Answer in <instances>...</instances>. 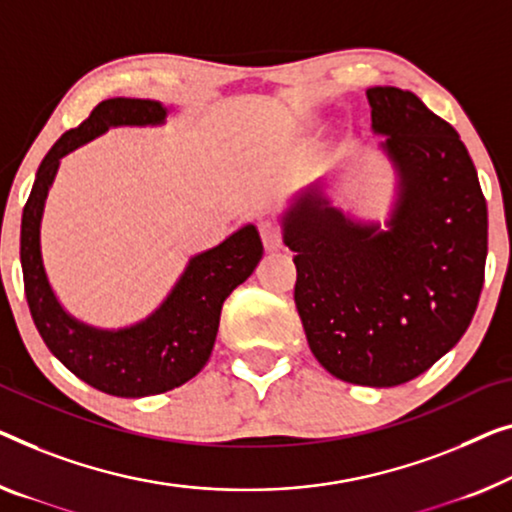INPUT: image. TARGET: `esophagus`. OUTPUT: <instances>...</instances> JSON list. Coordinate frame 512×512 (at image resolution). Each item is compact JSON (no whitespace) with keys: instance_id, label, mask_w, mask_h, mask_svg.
<instances>
[{"instance_id":"1","label":"esophagus","mask_w":512,"mask_h":512,"mask_svg":"<svg viewBox=\"0 0 512 512\" xmlns=\"http://www.w3.org/2000/svg\"><path fill=\"white\" fill-rule=\"evenodd\" d=\"M259 234H262L266 250H278L282 246V230L276 223H271V220L259 225Z\"/></svg>"}]
</instances>
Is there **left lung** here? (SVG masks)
<instances>
[{
	"label": "left lung",
	"instance_id": "8db88e82",
	"mask_svg": "<svg viewBox=\"0 0 512 512\" xmlns=\"http://www.w3.org/2000/svg\"><path fill=\"white\" fill-rule=\"evenodd\" d=\"M365 94L400 179L388 230L349 220L319 186L282 227L312 354L333 377L388 388L432 368L469 329L485 280L487 204L448 121L411 91Z\"/></svg>",
	"mask_w": 512,
	"mask_h": 512
}]
</instances>
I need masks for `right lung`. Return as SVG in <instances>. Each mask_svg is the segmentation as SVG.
Segmentation results:
<instances>
[{
  "label": "right lung",
  "mask_w": 512,
  "mask_h": 512,
  "mask_svg": "<svg viewBox=\"0 0 512 512\" xmlns=\"http://www.w3.org/2000/svg\"><path fill=\"white\" fill-rule=\"evenodd\" d=\"M165 117L167 108L144 98H108L98 103L43 158L22 211V278L38 333L75 377L117 398L158 395L193 379L209 361L225 299L255 271L264 255L257 227H241L216 248L190 257L186 271L160 308L119 331L94 329L61 308L41 257L43 207L59 160L110 126H156Z\"/></svg>",
  "instance_id": "1"
}]
</instances>
